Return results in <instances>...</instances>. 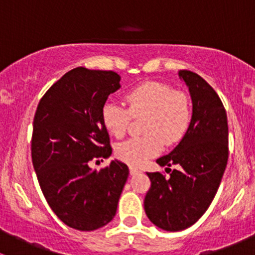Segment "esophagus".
Here are the masks:
<instances>
[{
    "instance_id": "34e87169",
    "label": "esophagus",
    "mask_w": 255,
    "mask_h": 255,
    "mask_svg": "<svg viewBox=\"0 0 255 255\" xmlns=\"http://www.w3.org/2000/svg\"><path fill=\"white\" fill-rule=\"evenodd\" d=\"M129 173H130V175H135V174L140 173V170H139V169H138V168H135V166L130 165V166H129Z\"/></svg>"
}]
</instances>
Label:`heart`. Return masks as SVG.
I'll return each instance as SVG.
<instances>
[{
    "label": "heart",
    "mask_w": 255,
    "mask_h": 255,
    "mask_svg": "<svg viewBox=\"0 0 255 255\" xmlns=\"http://www.w3.org/2000/svg\"><path fill=\"white\" fill-rule=\"evenodd\" d=\"M128 110L116 101L105 102L101 120L105 128L122 138L132 117H143L140 137L130 138L116 146V155L130 165H143L160 151L161 146L174 145L186 134L192 118L189 95L164 82L148 81L129 90L125 96Z\"/></svg>",
    "instance_id": "1"
}]
</instances>
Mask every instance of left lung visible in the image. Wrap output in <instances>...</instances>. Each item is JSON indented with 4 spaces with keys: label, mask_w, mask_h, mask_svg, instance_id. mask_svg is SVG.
<instances>
[{
    "label": "left lung",
    "mask_w": 255,
    "mask_h": 255,
    "mask_svg": "<svg viewBox=\"0 0 255 255\" xmlns=\"http://www.w3.org/2000/svg\"><path fill=\"white\" fill-rule=\"evenodd\" d=\"M179 76L191 95V123L181 142L156 159L170 176L146 173L151 184L144 199L149 220L170 232L190 227L206 212L228 160L227 115L220 96L192 71L180 70ZM171 165L178 169L171 171Z\"/></svg>",
    "instance_id": "8db88e82"
}]
</instances>
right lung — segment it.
I'll return each mask as SVG.
<instances>
[{"mask_svg": "<svg viewBox=\"0 0 255 255\" xmlns=\"http://www.w3.org/2000/svg\"><path fill=\"white\" fill-rule=\"evenodd\" d=\"M120 81L115 71L75 68L45 92L35 111L32 161L40 189L59 220L75 230L111 222L129 174L118 160L100 170L89 166L112 153L101 111Z\"/></svg>", "mask_w": 255, "mask_h": 255, "instance_id": "1", "label": "right lung"}]
</instances>
